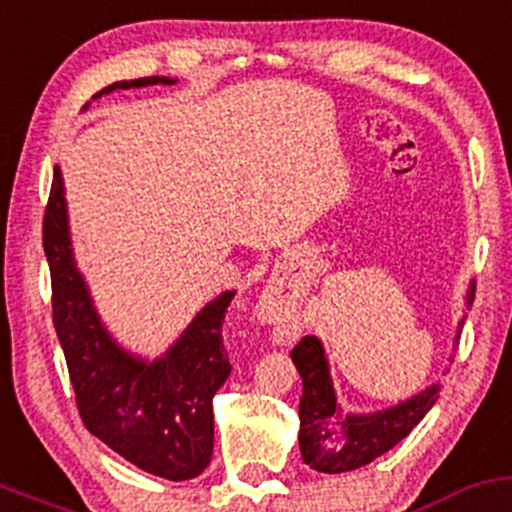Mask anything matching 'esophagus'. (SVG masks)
Masks as SVG:
<instances>
[{
    "label": "esophagus",
    "instance_id": "34e87169",
    "mask_svg": "<svg viewBox=\"0 0 512 512\" xmlns=\"http://www.w3.org/2000/svg\"><path fill=\"white\" fill-rule=\"evenodd\" d=\"M280 317H283V302H280L276 295H271V293L263 295V298L258 300V320L278 327Z\"/></svg>",
    "mask_w": 512,
    "mask_h": 512
}]
</instances>
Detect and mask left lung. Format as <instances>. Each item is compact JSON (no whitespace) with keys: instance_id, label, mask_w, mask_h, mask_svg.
I'll return each mask as SVG.
<instances>
[{"instance_id":"8db88e82","label":"left lung","mask_w":512,"mask_h":512,"mask_svg":"<svg viewBox=\"0 0 512 512\" xmlns=\"http://www.w3.org/2000/svg\"><path fill=\"white\" fill-rule=\"evenodd\" d=\"M474 302V283L466 290L464 305ZM464 327L461 317L456 327L454 344H459V332ZM295 368L302 378L300 398V454L310 469L322 474H344L371 464L400 439L412 432V427L432 410L439 398V381L422 388L420 393L400 400L390 408L373 412H349L337 400L332 383L327 351L315 334H307L290 351Z\"/></svg>"}]
</instances>
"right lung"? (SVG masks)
<instances>
[{
	"mask_svg": "<svg viewBox=\"0 0 512 512\" xmlns=\"http://www.w3.org/2000/svg\"><path fill=\"white\" fill-rule=\"evenodd\" d=\"M175 82L158 75L122 80L104 87L92 100L114 90ZM43 251L51 266L53 324L87 430L146 474L168 481L200 476L212 459V398L232 373L222 344V322L234 290L207 302L156 359L124 349L102 322L75 261L58 166L43 217Z\"/></svg>",
	"mask_w": 512,
	"mask_h": 512,
	"instance_id": "add662e5",
	"label": "right lung"
}]
</instances>
